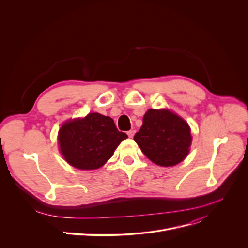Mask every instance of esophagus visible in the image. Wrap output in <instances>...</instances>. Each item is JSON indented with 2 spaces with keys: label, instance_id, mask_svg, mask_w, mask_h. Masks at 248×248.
Returning a JSON list of instances; mask_svg holds the SVG:
<instances>
[{
  "label": "esophagus",
  "instance_id": "obj_1",
  "mask_svg": "<svg viewBox=\"0 0 248 248\" xmlns=\"http://www.w3.org/2000/svg\"><path fill=\"white\" fill-rule=\"evenodd\" d=\"M126 134H127L128 138H133V137L135 136V131H133V129H131V131H128Z\"/></svg>",
  "mask_w": 248,
  "mask_h": 248
}]
</instances>
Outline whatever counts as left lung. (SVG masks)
Returning <instances> with one entry per match:
<instances>
[{
	"label": "left lung",
	"mask_w": 248,
	"mask_h": 248,
	"mask_svg": "<svg viewBox=\"0 0 248 248\" xmlns=\"http://www.w3.org/2000/svg\"><path fill=\"white\" fill-rule=\"evenodd\" d=\"M134 140L153 163L171 167L187 157L192 137L182 117L167 109H149Z\"/></svg>",
	"instance_id": "1"
}]
</instances>
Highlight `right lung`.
Listing matches in <instances>:
<instances>
[{
    "mask_svg": "<svg viewBox=\"0 0 248 248\" xmlns=\"http://www.w3.org/2000/svg\"><path fill=\"white\" fill-rule=\"evenodd\" d=\"M126 138V134L116 128L111 117L97 112L65 123L58 133L63 157L81 170L100 168Z\"/></svg>",
    "mask_w": 248,
    "mask_h": 248,
    "instance_id": "1",
    "label": "right lung"
}]
</instances>
